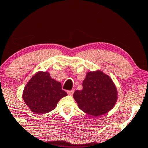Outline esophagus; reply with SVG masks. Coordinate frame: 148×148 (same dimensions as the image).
Returning a JSON list of instances; mask_svg holds the SVG:
<instances>
[{"mask_svg":"<svg viewBox=\"0 0 148 148\" xmlns=\"http://www.w3.org/2000/svg\"><path fill=\"white\" fill-rule=\"evenodd\" d=\"M74 90H68V91H67V94H68L69 95H70V96L72 95L73 93H74Z\"/></svg>","mask_w":148,"mask_h":148,"instance_id":"1","label":"esophagus"}]
</instances>
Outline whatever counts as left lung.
Instances as JSON below:
<instances>
[{
	"label": "left lung",
	"mask_w": 148,
	"mask_h": 148,
	"mask_svg": "<svg viewBox=\"0 0 148 148\" xmlns=\"http://www.w3.org/2000/svg\"><path fill=\"white\" fill-rule=\"evenodd\" d=\"M117 91L112 79L101 71L87 74L83 82V90L74 92V99L81 110L98 116L106 114L114 106Z\"/></svg>",
	"instance_id": "8db88e82"
}]
</instances>
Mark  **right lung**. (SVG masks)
Instances as JSON below:
<instances>
[{"instance_id":"add662e5","label":"right lung","mask_w":148,"mask_h":148,"mask_svg":"<svg viewBox=\"0 0 148 148\" xmlns=\"http://www.w3.org/2000/svg\"><path fill=\"white\" fill-rule=\"evenodd\" d=\"M67 95L60 82L51 79L47 72H39L25 87L23 98L31 111L40 114L54 110L60 99Z\"/></svg>"}]
</instances>
